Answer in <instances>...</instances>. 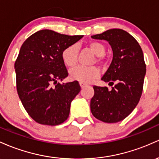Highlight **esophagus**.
<instances>
[{
  "mask_svg": "<svg viewBox=\"0 0 159 159\" xmlns=\"http://www.w3.org/2000/svg\"><path fill=\"white\" fill-rule=\"evenodd\" d=\"M80 86L82 87V88H83V87H85V86H86V85H88L86 84V83H83V82H80Z\"/></svg>",
  "mask_w": 159,
  "mask_h": 159,
  "instance_id": "obj_1",
  "label": "esophagus"
}]
</instances>
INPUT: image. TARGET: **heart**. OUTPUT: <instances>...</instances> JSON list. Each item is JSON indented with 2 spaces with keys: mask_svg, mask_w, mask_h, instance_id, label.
Masks as SVG:
<instances>
[{
  "mask_svg": "<svg viewBox=\"0 0 159 159\" xmlns=\"http://www.w3.org/2000/svg\"><path fill=\"white\" fill-rule=\"evenodd\" d=\"M89 47L98 56L97 61L101 62L103 59V55L106 48L101 42L93 40L88 44ZM61 58L65 65L72 67L78 61V48L76 45L72 44L65 48L61 52ZM71 79L83 83H91L100 76V70L96 67H83L79 66L72 69L70 73Z\"/></svg>",
  "mask_w": 159,
  "mask_h": 159,
  "instance_id": "1",
  "label": "heart"
}]
</instances>
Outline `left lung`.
I'll use <instances>...</instances> for the list:
<instances>
[{"mask_svg": "<svg viewBox=\"0 0 159 159\" xmlns=\"http://www.w3.org/2000/svg\"><path fill=\"white\" fill-rule=\"evenodd\" d=\"M92 37L108 41L111 46L113 60L101 80L111 86L115 85L111 90L106 86L94 85L91 111L103 122H120L133 111L141 97L146 74L142 49L134 37L119 28Z\"/></svg>", "mask_w": 159, "mask_h": 159, "instance_id": "obj_1", "label": "left lung"}]
</instances>
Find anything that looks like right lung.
<instances>
[{
	"label": "right lung",
	"mask_w": 159,
	"mask_h": 159,
	"mask_svg": "<svg viewBox=\"0 0 159 159\" xmlns=\"http://www.w3.org/2000/svg\"><path fill=\"white\" fill-rule=\"evenodd\" d=\"M83 37L41 30L21 46L14 65L17 92L27 113L39 124L58 125L68 118L71 101L81 88L77 81L58 83L68 76L61 52Z\"/></svg>",
	"instance_id": "right-lung-1"
}]
</instances>
